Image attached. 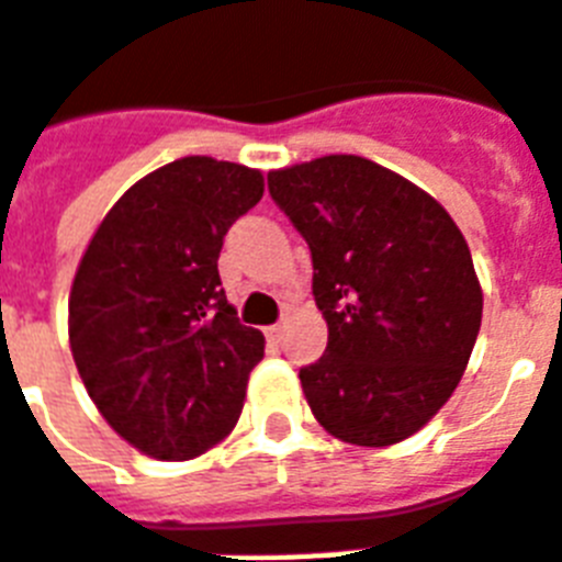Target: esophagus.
Returning <instances> with one entry per match:
<instances>
[{
	"label": "esophagus",
	"instance_id": "obj_1",
	"mask_svg": "<svg viewBox=\"0 0 562 562\" xmlns=\"http://www.w3.org/2000/svg\"><path fill=\"white\" fill-rule=\"evenodd\" d=\"M282 329H285V321H280V324H273V327L265 329V336L271 338V341H280V338H282Z\"/></svg>",
	"mask_w": 562,
	"mask_h": 562
}]
</instances>
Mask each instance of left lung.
<instances>
[{
    "mask_svg": "<svg viewBox=\"0 0 562 562\" xmlns=\"http://www.w3.org/2000/svg\"><path fill=\"white\" fill-rule=\"evenodd\" d=\"M273 203L312 250L327 353L300 368L318 424L385 448L418 434L469 366L483 291L469 244L434 196L362 156L268 173Z\"/></svg>",
    "mask_w": 562,
    "mask_h": 562,
    "instance_id": "1",
    "label": "left lung"
}]
</instances>
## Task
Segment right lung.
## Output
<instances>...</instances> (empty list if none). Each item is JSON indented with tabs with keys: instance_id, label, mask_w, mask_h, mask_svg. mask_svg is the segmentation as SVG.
Instances as JSON below:
<instances>
[{
	"instance_id": "add662e5",
	"label": "right lung",
	"mask_w": 562,
	"mask_h": 562,
	"mask_svg": "<svg viewBox=\"0 0 562 562\" xmlns=\"http://www.w3.org/2000/svg\"><path fill=\"white\" fill-rule=\"evenodd\" d=\"M262 170L186 156L102 217L70 289V350L88 395L132 448L194 460L233 434L265 336L235 318L217 273Z\"/></svg>"
}]
</instances>
